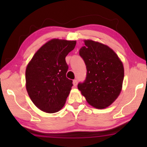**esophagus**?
Instances as JSON below:
<instances>
[{"mask_svg":"<svg viewBox=\"0 0 147 147\" xmlns=\"http://www.w3.org/2000/svg\"><path fill=\"white\" fill-rule=\"evenodd\" d=\"M77 84H78V81H77V80H73V85L74 86H77Z\"/></svg>","mask_w":147,"mask_h":147,"instance_id":"obj_1","label":"esophagus"}]
</instances>
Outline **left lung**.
Returning <instances> with one entry per match:
<instances>
[{"label":"left lung","mask_w":147,"mask_h":147,"mask_svg":"<svg viewBox=\"0 0 147 147\" xmlns=\"http://www.w3.org/2000/svg\"><path fill=\"white\" fill-rule=\"evenodd\" d=\"M84 42L85 46L81 47L79 53L86 63L87 76L78 88L90 105L104 109L111 105L121 92L123 63L108 45L91 39Z\"/></svg>","instance_id":"8db88e82"}]
</instances>
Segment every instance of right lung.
Segmentation results:
<instances>
[{"mask_svg": "<svg viewBox=\"0 0 147 147\" xmlns=\"http://www.w3.org/2000/svg\"><path fill=\"white\" fill-rule=\"evenodd\" d=\"M76 41L52 39L42 45L27 64L26 89L33 103L42 111L55 113L65 105L72 80L66 78L65 57Z\"/></svg>", "mask_w": 147, "mask_h": 147, "instance_id": "add662e5", "label": "right lung"}]
</instances>
